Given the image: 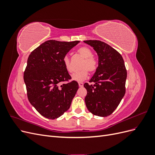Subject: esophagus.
<instances>
[{
    "instance_id": "34e87169",
    "label": "esophagus",
    "mask_w": 155,
    "mask_h": 155,
    "mask_svg": "<svg viewBox=\"0 0 155 155\" xmlns=\"http://www.w3.org/2000/svg\"><path fill=\"white\" fill-rule=\"evenodd\" d=\"M78 84H79V87H83V83H82V82H79V83H78Z\"/></svg>"
}]
</instances>
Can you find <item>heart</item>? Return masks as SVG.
I'll list each match as a JSON object with an SVG mask.
<instances>
[{
	"mask_svg": "<svg viewBox=\"0 0 155 155\" xmlns=\"http://www.w3.org/2000/svg\"><path fill=\"white\" fill-rule=\"evenodd\" d=\"M78 54L84 58V61L81 64V70L74 73L72 78L75 81H83L87 78L89 72H95L97 68V60L93 56L92 51L87 46H82L78 50ZM64 66L70 74L74 72V68L71 63V61L68 55H65L63 59Z\"/></svg>",
	"mask_w": 155,
	"mask_h": 155,
	"instance_id": "1",
	"label": "heart"
}]
</instances>
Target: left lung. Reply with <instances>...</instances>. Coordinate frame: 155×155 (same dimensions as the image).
<instances>
[{
  "mask_svg": "<svg viewBox=\"0 0 155 155\" xmlns=\"http://www.w3.org/2000/svg\"><path fill=\"white\" fill-rule=\"evenodd\" d=\"M94 48L98 55V67L88 84L84 87L88 110L94 115H110L125 94L127 70L122 56L110 45L98 40L84 41Z\"/></svg>",
  "mask_w": 155,
  "mask_h": 155,
  "instance_id": "left-lung-1",
  "label": "left lung"
}]
</instances>
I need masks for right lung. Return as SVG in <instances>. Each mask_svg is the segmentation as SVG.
<instances>
[{
    "label": "right lung",
    "instance_id": "obj_1",
    "mask_svg": "<svg viewBox=\"0 0 155 155\" xmlns=\"http://www.w3.org/2000/svg\"><path fill=\"white\" fill-rule=\"evenodd\" d=\"M79 41L48 40L33 50L24 72L30 104L46 118H59L69 109L79 88L65 68L63 59Z\"/></svg>",
    "mask_w": 155,
    "mask_h": 155
}]
</instances>
